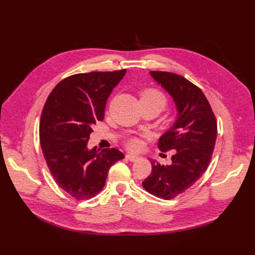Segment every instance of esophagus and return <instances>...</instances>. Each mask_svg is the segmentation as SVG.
Returning <instances> with one entry per match:
<instances>
[{
    "label": "esophagus",
    "instance_id": "1",
    "mask_svg": "<svg viewBox=\"0 0 255 255\" xmlns=\"http://www.w3.org/2000/svg\"><path fill=\"white\" fill-rule=\"evenodd\" d=\"M126 158H127L129 161H130V162H134V161L139 160L140 156H139V155H134V154H127Z\"/></svg>",
    "mask_w": 255,
    "mask_h": 255
}]
</instances>
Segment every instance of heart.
<instances>
[{"label":"heart","instance_id":"b5f03b06","mask_svg":"<svg viewBox=\"0 0 255 255\" xmlns=\"http://www.w3.org/2000/svg\"><path fill=\"white\" fill-rule=\"evenodd\" d=\"M141 102H147V103H151V104H155L162 110V108H164V106L166 105V96L159 90L148 89L142 92ZM128 145L129 148L134 150L140 147V142L138 139H131L130 141H129Z\"/></svg>","mask_w":255,"mask_h":255}]
</instances>
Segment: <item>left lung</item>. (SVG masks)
Masks as SVG:
<instances>
[{
	"mask_svg": "<svg viewBox=\"0 0 255 255\" xmlns=\"http://www.w3.org/2000/svg\"><path fill=\"white\" fill-rule=\"evenodd\" d=\"M150 75L172 97L176 117L159 139L162 151L175 150L170 165L153 160L152 172L142 182L156 197L171 199L185 192L207 169L213 155L217 123L209 102L199 88L171 72L151 71Z\"/></svg>",
	"mask_w": 255,
	"mask_h": 255,
	"instance_id": "8db88e82",
	"label": "left lung"
}]
</instances>
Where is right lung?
<instances>
[{"instance_id":"right-lung-1","label":"right lung","mask_w":255,"mask_h":255,"mask_svg":"<svg viewBox=\"0 0 255 255\" xmlns=\"http://www.w3.org/2000/svg\"><path fill=\"white\" fill-rule=\"evenodd\" d=\"M126 70L74 74L48 96L41 113L42 153L57 184L77 199H89L105 185L110 167L125 158L112 148L89 149L93 125L104 119L107 99Z\"/></svg>"}]
</instances>
